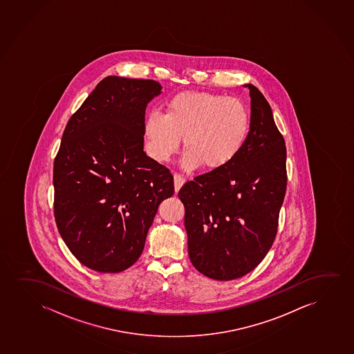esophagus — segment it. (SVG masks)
<instances>
[{
	"label": "esophagus",
	"instance_id": "esophagus-1",
	"mask_svg": "<svg viewBox=\"0 0 354 354\" xmlns=\"http://www.w3.org/2000/svg\"><path fill=\"white\" fill-rule=\"evenodd\" d=\"M184 183H185V179H184L182 176L178 175V174L174 175V184H175L176 193H178L179 189L183 187Z\"/></svg>",
	"mask_w": 354,
	"mask_h": 354
}]
</instances>
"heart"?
I'll use <instances>...</instances> for the list:
<instances>
[{
  "instance_id": "b5f03b06",
  "label": "heart",
  "mask_w": 354,
  "mask_h": 354,
  "mask_svg": "<svg viewBox=\"0 0 354 354\" xmlns=\"http://www.w3.org/2000/svg\"><path fill=\"white\" fill-rule=\"evenodd\" d=\"M250 113L241 100L225 95L185 91L166 104L165 114L151 112L145 135L151 156L170 160L183 138V164L189 170H222L235 160L250 133Z\"/></svg>"
}]
</instances>
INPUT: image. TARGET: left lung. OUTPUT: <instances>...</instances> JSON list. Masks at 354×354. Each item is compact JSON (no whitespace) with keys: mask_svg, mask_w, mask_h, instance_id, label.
Returning a JSON list of instances; mask_svg holds the SVG:
<instances>
[{"mask_svg":"<svg viewBox=\"0 0 354 354\" xmlns=\"http://www.w3.org/2000/svg\"><path fill=\"white\" fill-rule=\"evenodd\" d=\"M245 86L250 127L243 149L224 169L195 177L178 193L190 261L217 281L242 277L264 259L287 189L284 138L264 95L254 85Z\"/></svg>","mask_w":354,"mask_h":354,"instance_id":"8db88e82","label":"left lung"}]
</instances>
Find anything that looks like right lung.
Returning a JSON list of instances; mask_svg holds the SVG:
<instances>
[{
	"label": "right lung",
	"mask_w": 354,
	"mask_h": 354,
	"mask_svg": "<svg viewBox=\"0 0 354 354\" xmlns=\"http://www.w3.org/2000/svg\"><path fill=\"white\" fill-rule=\"evenodd\" d=\"M161 89L156 80L106 77L62 135L53 175L57 230L97 272L136 263L159 205L175 193L169 169L143 151L147 104Z\"/></svg>",
	"instance_id": "add662e5"
}]
</instances>
